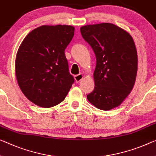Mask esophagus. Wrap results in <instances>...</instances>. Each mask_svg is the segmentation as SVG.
<instances>
[{
  "mask_svg": "<svg viewBox=\"0 0 156 156\" xmlns=\"http://www.w3.org/2000/svg\"><path fill=\"white\" fill-rule=\"evenodd\" d=\"M74 77H75V80L76 81V82L78 83V82H80V81L81 80H82L83 77V75H82V74H79V75H75V76H74Z\"/></svg>",
  "mask_w": 156,
  "mask_h": 156,
  "instance_id": "34e87169",
  "label": "esophagus"
}]
</instances>
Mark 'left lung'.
<instances>
[{"label": "left lung", "instance_id": "left-lung-1", "mask_svg": "<svg viewBox=\"0 0 156 156\" xmlns=\"http://www.w3.org/2000/svg\"><path fill=\"white\" fill-rule=\"evenodd\" d=\"M81 34L94 51L95 88L87 99L107 111L119 106L130 94L137 72V53L129 33L114 24L83 26Z\"/></svg>", "mask_w": 156, "mask_h": 156}]
</instances>
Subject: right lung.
I'll return each instance as SVG.
<instances>
[{"instance_id": "right-lung-1", "label": "right lung", "mask_w": 156, "mask_h": 156, "mask_svg": "<svg viewBox=\"0 0 156 156\" xmlns=\"http://www.w3.org/2000/svg\"><path fill=\"white\" fill-rule=\"evenodd\" d=\"M74 33L71 26H42L28 33L19 48L16 80L25 96L37 106L49 108L61 103L75 81L65 55Z\"/></svg>"}]
</instances>
